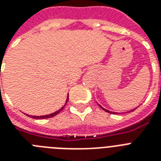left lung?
Instances as JSON below:
<instances>
[{
	"mask_svg": "<svg viewBox=\"0 0 161 161\" xmlns=\"http://www.w3.org/2000/svg\"><path fill=\"white\" fill-rule=\"evenodd\" d=\"M98 106H99V107H100V108H102V109H103V110H104V111H105V112H108V113H111V114H116V113H117V112H110V111H108V110H107V109H105V108H103V107H102V106H100L99 104H98ZM136 108H134V109H133V110H130V111H129V112H134V110L136 109Z\"/></svg>",
	"mask_w": 161,
	"mask_h": 161,
	"instance_id": "1",
	"label": "left lung"
}]
</instances>
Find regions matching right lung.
<instances>
[{
    "instance_id": "right-lung-1",
    "label": "right lung",
    "mask_w": 161,
    "mask_h": 161,
    "mask_svg": "<svg viewBox=\"0 0 161 161\" xmlns=\"http://www.w3.org/2000/svg\"><path fill=\"white\" fill-rule=\"evenodd\" d=\"M67 101H68V95H67V100H66V103H65V104H64V107L60 108L59 110H58V111H56L55 112H53V113H51V114H49V115H45V116H30V115H27V114H25V115H27V116H29V117H31V118H33V119H47V118L53 117V116H56L57 114L59 113V112H61L62 110L64 109V107H65L66 104H67Z\"/></svg>"
}]
</instances>
